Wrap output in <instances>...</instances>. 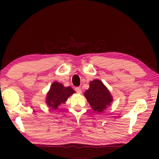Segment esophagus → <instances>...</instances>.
<instances>
[{
  "mask_svg": "<svg viewBox=\"0 0 159 159\" xmlns=\"http://www.w3.org/2000/svg\"><path fill=\"white\" fill-rule=\"evenodd\" d=\"M75 90H76L77 93H79V94H80L82 93V90H81V88H80V87H76V88H75Z\"/></svg>",
  "mask_w": 159,
  "mask_h": 159,
  "instance_id": "obj_1",
  "label": "esophagus"
}]
</instances>
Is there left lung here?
Returning a JSON list of instances; mask_svg holds the SVG:
<instances>
[{
	"mask_svg": "<svg viewBox=\"0 0 159 159\" xmlns=\"http://www.w3.org/2000/svg\"><path fill=\"white\" fill-rule=\"evenodd\" d=\"M90 87L84 93V96L91 108L98 113L103 112L113 102V97L100 80L95 79L90 82Z\"/></svg>",
	"mask_w": 159,
	"mask_h": 159,
	"instance_id": "obj_1",
	"label": "left lung"
}]
</instances>
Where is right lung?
Wrapping results in <instances>:
<instances>
[{"label":"right lung","mask_w":159,"mask_h":159,"mask_svg":"<svg viewBox=\"0 0 159 159\" xmlns=\"http://www.w3.org/2000/svg\"><path fill=\"white\" fill-rule=\"evenodd\" d=\"M75 93L76 92L73 88L70 86L64 87L61 83L55 81L51 85L49 91L47 93L45 103L52 109H57L61 104L65 103L69 97Z\"/></svg>","instance_id":"obj_1"}]
</instances>
